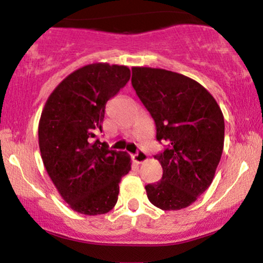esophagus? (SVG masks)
I'll return each instance as SVG.
<instances>
[{
  "instance_id": "esophagus-1",
  "label": "esophagus",
  "mask_w": 263,
  "mask_h": 263,
  "mask_svg": "<svg viewBox=\"0 0 263 263\" xmlns=\"http://www.w3.org/2000/svg\"><path fill=\"white\" fill-rule=\"evenodd\" d=\"M132 159H134L135 162L142 163V162H144V161H146V159H148V155H146L144 152H142V150H138V152L136 153L134 156H132Z\"/></svg>"
}]
</instances>
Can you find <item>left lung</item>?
Instances as JSON below:
<instances>
[{
	"mask_svg": "<svg viewBox=\"0 0 263 263\" xmlns=\"http://www.w3.org/2000/svg\"><path fill=\"white\" fill-rule=\"evenodd\" d=\"M131 82L164 143L155 155L162 178L145 186L149 201L162 211L186 208L215 176L225 138L222 111L207 89L179 73L134 67Z\"/></svg>",
	"mask_w": 263,
	"mask_h": 263,
	"instance_id": "1",
	"label": "left lung"
}]
</instances>
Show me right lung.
<instances>
[{
	"instance_id": "1",
	"label": "right lung",
	"mask_w": 263,
	"mask_h": 263,
	"mask_svg": "<svg viewBox=\"0 0 263 263\" xmlns=\"http://www.w3.org/2000/svg\"><path fill=\"white\" fill-rule=\"evenodd\" d=\"M129 77L126 66H84L55 87L42 111L38 142L44 167L61 197L80 214L111 211L119 183L131 170L127 154L96 138L107 102Z\"/></svg>"
}]
</instances>
